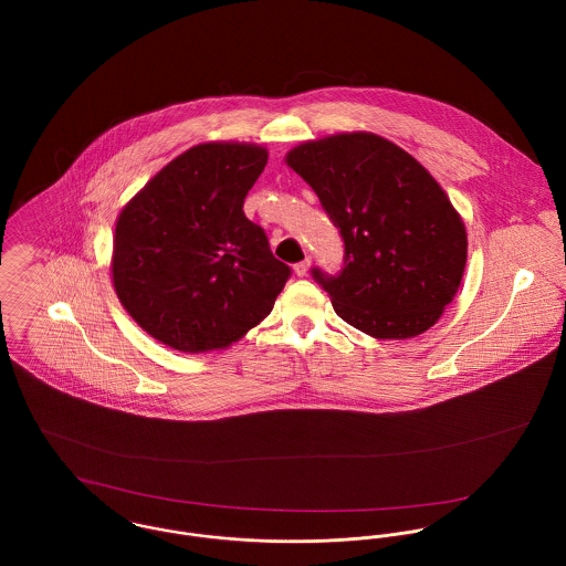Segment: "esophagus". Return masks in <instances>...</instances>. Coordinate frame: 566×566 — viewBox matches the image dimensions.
Returning a JSON list of instances; mask_svg holds the SVG:
<instances>
[{
	"instance_id": "34e87169",
	"label": "esophagus",
	"mask_w": 566,
	"mask_h": 566,
	"mask_svg": "<svg viewBox=\"0 0 566 566\" xmlns=\"http://www.w3.org/2000/svg\"><path fill=\"white\" fill-rule=\"evenodd\" d=\"M310 265H312V261H310V259H303L301 263H296V265H294V272H296V276H307V272H310Z\"/></svg>"
}]
</instances>
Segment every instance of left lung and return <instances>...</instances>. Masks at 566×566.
<instances>
[{"label":"left lung","mask_w":566,"mask_h":566,"mask_svg":"<svg viewBox=\"0 0 566 566\" xmlns=\"http://www.w3.org/2000/svg\"><path fill=\"white\" fill-rule=\"evenodd\" d=\"M285 163L318 193L344 240V268L314 279L344 323L407 339L440 321L467 268V227L438 180L375 133L292 148Z\"/></svg>","instance_id":"8db88e82"}]
</instances>
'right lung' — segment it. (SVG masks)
<instances>
[{"instance_id": "obj_1", "label": "right lung", "mask_w": 566, "mask_h": 566, "mask_svg": "<svg viewBox=\"0 0 566 566\" xmlns=\"http://www.w3.org/2000/svg\"><path fill=\"white\" fill-rule=\"evenodd\" d=\"M265 163L268 150L256 144H198L122 209L113 287L133 321L165 346L227 348L272 312L292 270L243 216Z\"/></svg>"}]
</instances>
